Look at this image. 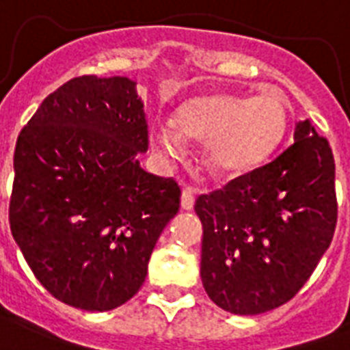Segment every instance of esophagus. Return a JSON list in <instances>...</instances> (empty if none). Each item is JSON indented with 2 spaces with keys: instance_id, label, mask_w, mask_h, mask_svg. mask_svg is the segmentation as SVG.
I'll use <instances>...</instances> for the list:
<instances>
[{
  "instance_id": "obj_1",
  "label": "esophagus",
  "mask_w": 350,
  "mask_h": 350,
  "mask_svg": "<svg viewBox=\"0 0 350 350\" xmlns=\"http://www.w3.org/2000/svg\"><path fill=\"white\" fill-rule=\"evenodd\" d=\"M194 200H196V191L192 187H185L181 192V207L185 211H191L194 207Z\"/></svg>"
}]
</instances>
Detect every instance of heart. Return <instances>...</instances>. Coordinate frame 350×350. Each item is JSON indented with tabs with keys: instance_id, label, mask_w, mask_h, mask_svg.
Here are the masks:
<instances>
[{
	"instance_id": "b5f03b06",
	"label": "heart",
	"mask_w": 350,
	"mask_h": 350,
	"mask_svg": "<svg viewBox=\"0 0 350 350\" xmlns=\"http://www.w3.org/2000/svg\"><path fill=\"white\" fill-rule=\"evenodd\" d=\"M288 125V107L282 96L261 92L202 96L187 101L172 126L150 132L154 150L169 159L185 156V143H205V163L216 176H238L263 163L282 143Z\"/></svg>"
}]
</instances>
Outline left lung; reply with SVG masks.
Returning <instances> with one entry per match:
<instances>
[{
  "label": "left lung",
  "instance_id": "1",
  "mask_svg": "<svg viewBox=\"0 0 350 350\" xmlns=\"http://www.w3.org/2000/svg\"><path fill=\"white\" fill-rule=\"evenodd\" d=\"M334 172L327 137L305 120L272 161L198 196L202 282L214 304L261 314L298 294L336 229Z\"/></svg>",
  "mask_w": 350,
  "mask_h": 350
}]
</instances>
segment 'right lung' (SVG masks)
<instances>
[{"label":"right lung","mask_w":350,"mask_h":350,"mask_svg":"<svg viewBox=\"0 0 350 350\" xmlns=\"http://www.w3.org/2000/svg\"><path fill=\"white\" fill-rule=\"evenodd\" d=\"M147 148L136 83L120 76L63 83L19 132L10 230L38 282L63 304L116 309L145 282L181 196L174 178L139 167Z\"/></svg>","instance_id":"right-lung-1"}]
</instances>
